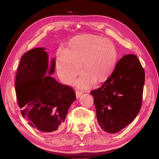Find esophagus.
I'll return each mask as SVG.
<instances>
[{
    "mask_svg": "<svg viewBox=\"0 0 159 159\" xmlns=\"http://www.w3.org/2000/svg\"><path fill=\"white\" fill-rule=\"evenodd\" d=\"M83 94V92L82 91H75V94H76V98H78L81 97V95H82Z\"/></svg>",
    "mask_w": 159,
    "mask_h": 159,
    "instance_id": "1",
    "label": "esophagus"
}]
</instances>
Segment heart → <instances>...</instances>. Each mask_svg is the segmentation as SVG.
I'll use <instances>...</instances> for the list:
<instances>
[{"instance_id": "b5f03b06", "label": "heart", "mask_w": 159, "mask_h": 159, "mask_svg": "<svg viewBox=\"0 0 159 159\" xmlns=\"http://www.w3.org/2000/svg\"><path fill=\"white\" fill-rule=\"evenodd\" d=\"M118 58L117 50L109 40L93 34L78 36L69 42L68 49L61 48L57 53L56 66L61 80L70 84L84 71L76 81L81 88L90 86L94 80H106L113 72Z\"/></svg>"}]
</instances>
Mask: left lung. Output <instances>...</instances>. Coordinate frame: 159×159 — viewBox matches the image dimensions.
<instances>
[{
  "instance_id": "left-lung-1",
  "label": "left lung",
  "mask_w": 159,
  "mask_h": 159,
  "mask_svg": "<svg viewBox=\"0 0 159 159\" xmlns=\"http://www.w3.org/2000/svg\"><path fill=\"white\" fill-rule=\"evenodd\" d=\"M144 82V69L136 55H125L103 85L90 93L102 129L114 134L136 118L142 107Z\"/></svg>"
}]
</instances>
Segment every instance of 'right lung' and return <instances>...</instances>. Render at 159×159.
I'll list each match as a JSON object with an SVG mask.
<instances>
[{"label":"right lung","mask_w":159,"mask_h":159,"mask_svg":"<svg viewBox=\"0 0 159 159\" xmlns=\"http://www.w3.org/2000/svg\"><path fill=\"white\" fill-rule=\"evenodd\" d=\"M55 67L53 59L49 74L54 72ZM48 68V55L45 49L28 51L21 57L15 87L18 106L28 123L41 132H55L62 129L76 97L72 87L45 75Z\"/></svg>","instance_id":"right-lung-1"}]
</instances>
